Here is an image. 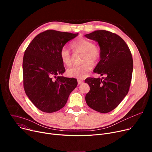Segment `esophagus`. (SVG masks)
<instances>
[{
  "label": "esophagus",
  "mask_w": 152,
  "mask_h": 152,
  "mask_svg": "<svg viewBox=\"0 0 152 152\" xmlns=\"http://www.w3.org/2000/svg\"><path fill=\"white\" fill-rule=\"evenodd\" d=\"M83 80H77V83H78V85H80V84H81L82 83H83Z\"/></svg>",
  "instance_id": "1"
}]
</instances>
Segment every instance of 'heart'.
<instances>
[{
    "instance_id": "obj_1",
    "label": "heart",
    "mask_w": 152,
    "mask_h": 152,
    "mask_svg": "<svg viewBox=\"0 0 152 152\" xmlns=\"http://www.w3.org/2000/svg\"><path fill=\"white\" fill-rule=\"evenodd\" d=\"M71 48L75 53H82V61L85 62L79 66H75L68 69L66 74L70 77L83 79L92 69V64L98 62L101 52L97 46L94 45L93 42L83 38H78L74 40L71 44ZM60 59L65 66H69L72 63L71 55L68 49L62 48L59 53Z\"/></svg>"
}]
</instances>
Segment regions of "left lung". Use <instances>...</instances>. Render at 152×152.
Masks as SVG:
<instances>
[{
    "instance_id": "1",
    "label": "left lung",
    "mask_w": 152,
    "mask_h": 152,
    "mask_svg": "<svg viewBox=\"0 0 152 152\" xmlns=\"http://www.w3.org/2000/svg\"><path fill=\"white\" fill-rule=\"evenodd\" d=\"M85 36L97 42L100 47V59L94 72L106 76L85 79L90 88L85 100L91 109L107 113L114 110L128 93L133 72L132 54L125 41L114 33L99 30Z\"/></svg>"
}]
</instances>
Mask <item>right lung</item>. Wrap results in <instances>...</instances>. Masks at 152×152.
I'll return each instance as SVG.
<instances>
[{
    "label": "right lung",
    "instance_id": "obj_1",
    "mask_svg": "<svg viewBox=\"0 0 152 152\" xmlns=\"http://www.w3.org/2000/svg\"><path fill=\"white\" fill-rule=\"evenodd\" d=\"M77 35L78 33L48 30L37 35L25 52V91L42 112L52 113L60 110L77 86L76 79L61 76L66 70L59 53L66 43Z\"/></svg>",
    "mask_w": 152,
    "mask_h": 152
}]
</instances>
